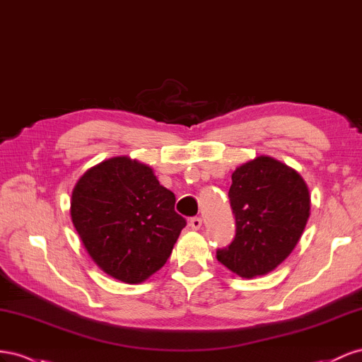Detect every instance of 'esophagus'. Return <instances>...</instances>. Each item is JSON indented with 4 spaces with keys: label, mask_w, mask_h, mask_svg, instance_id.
Wrapping results in <instances>:
<instances>
[{
    "label": "esophagus",
    "mask_w": 362,
    "mask_h": 362,
    "mask_svg": "<svg viewBox=\"0 0 362 362\" xmlns=\"http://www.w3.org/2000/svg\"><path fill=\"white\" fill-rule=\"evenodd\" d=\"M202 218L200 216H194V218H191L189 220V227H191V230H199L200 227H202Z\"/></svg>",
    "instance_id": "esophagus-1"
}]
</instances>
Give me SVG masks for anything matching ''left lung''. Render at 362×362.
<instances>
[{"label": "left lung", "mask_w": 362, "mask_h": 362, "mask_svg": "<svg viewBox=\"0 0 362 362\" xmlns=\"http://www.w3.org/2000/svg\"><path fill=\"white\" fill-rule=\"evenodd\" d=\"M229 199L236 235L216 259L244 279L268 274L302 238L311 214L306 182L286 163L257 156L232 173Z\"/></svg>", "instance_id": "1"}]
</instances>
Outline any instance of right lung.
<instances>
[{
  "label": "right lung",
  "mask_w": 362,
  "mask_h": 362,
  "mask_svg": "<svg viewBox=\"0 0 362 362\" xmlns=\"http://www.w3.org/2000/svg\"><path fill=\"white\" fill-rule=\"evenodd\" d=\"M174 203L151 167L115 156L77 180L69 212L92 261L117 281L141 284L168 261L187 224Z\"/></svg>",
  "instance_id": "obj_1"
}]
</instances>
